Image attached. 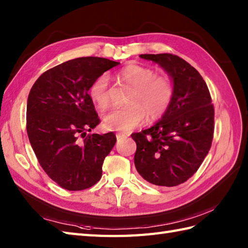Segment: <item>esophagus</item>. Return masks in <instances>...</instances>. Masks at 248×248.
<instances>
[{
  "label": "esophagus",
  "mask_w": 248,
  "mask_h": 248,
  "mask_svg": "<svg viewBox=\"0 0 248 248\" xmlns=\"http://www.w3.org/2000/svg\"><path fill=\"white\" fill-rule=\"evenodd\" d=\"M128 135H125V134H124V133H117L116 134V138H117V140H121V139H124V138H127Z\"/></svg>",
  "instance_id": "obj_1"
}]
</instances>
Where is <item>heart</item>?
<instances>
[{
    "label": "heart",
    "mask_w": 248,
    "mask_h": 248,
    "mask_svg": "<svg viewBox=\"0 0 248 248\" xmlns=\"http://www.w3.org/2000/svg\"><path fill=\"white\" fill-rule=\"evenodd\" d=\"M120 82L132 88L125 100L124 108H113L104 116V125L109 130L128 132L144 123L160 119L172 102L175 83L166 75H155L149 67L129 64L116 73ZM89 96L100 108L109 103L108 78L100 76L89 88Z\"/></svg>",
    "instance_id": "b5f03b06"
}]
</instances>
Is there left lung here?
I'll return each mask as SVG.
<instances>
[{
  "label": "left lung",
  "instance_id": "left-lung-1",
  "mask_svg": "<svg viewBox=\"0 0 248 248\" xmlns=\"http://www.w3.org/2000/svg\"><path fill=\"white\" fill-rule=\"evenodd\" d=\"M157 62L175 83L167 112L151 128L131 136L136 143L134 164L146 181L176 186L198 170L211 148L214 107L202 77L181 57L170 53L141 54Z\"/></svg>",
  "mask_w": 248,
  "mask_h": 248
}]
</instances>
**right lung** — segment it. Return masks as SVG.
Here are the masks:
<instances>
[{
  "label": "right lung",
  "instance_id": "add662e5",
  "mask_svg": "<svg viewBox=\"0 0 248 248\" xmlns=\"http://www.w3.org/2000/svg\"><path fill=\"white\" fill-rule=\"evenodd\" d=\"M120 62L78 57L44 72L28 98L26 132L40 166L68 191L94 186L116 143L113 132L87 134L100 124L88 91L96 78Z\"/></svg>",
  "mask_w": 248,
  "mask_h": 248
}]
</instances>
